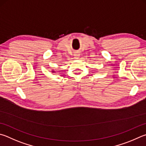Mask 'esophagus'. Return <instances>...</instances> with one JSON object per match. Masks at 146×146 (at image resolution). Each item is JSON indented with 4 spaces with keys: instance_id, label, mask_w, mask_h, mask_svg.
<instances>
[{
    "instance_id": "34e87169",
    "label": "esophagus",
    "mask_w": 146,
    "mask_h": 146,
    "mask_svg": "<svg viewBox=\"0 0 146 146\" xmlns=\"http://www.w3.org/2000/svg\"><path fill=\"white\" fill-rule=\"evenodd\" d=\"M79 57H80V54H77V53H76V54H75V59H78V58Z\"/></svg>"
}]
</instances>
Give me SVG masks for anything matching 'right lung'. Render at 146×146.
<instances>
[{
	"label": "right lung",
	"mask_w": 146,
	"mask_h": 146,
	"mask_svg": "<svg viewBox=\"0 0 146 146\" xmlns=\"http://www.w3.org/2000/svg\"><path fill=\"white\" fill-rule=\"evenodd\" d=\"M52 72H53V73H54V71H52Z\"/></svg>",
	"instance_id": "1"
}]
</instances>
